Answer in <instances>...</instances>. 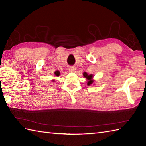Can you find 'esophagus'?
I'll return each instance as SVG.
<instances>
[{"label": "esophagus", "instance_id": "esophagus-1", "mask_svg": "<svg viewBox=\"0 0 146 146\" xmlns=\"http://www.w3.org/2000/svg\"><path fill=\"white\" fill-rule=\"evenodd\" d=\"M76 68L75 66H70L69 68V71L70 72H75Z\"/></svg>", "mask_w": 146, "mask_h": 146}]
</instances>
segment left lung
<instances>
[{
    "instance_id": "obj_1",
    "label": "left lung",
    "mask_w": 146,
    "mask_h": 146,
    "mask_svg": "<svg viewBox=\"0 0 146 146\" xmlns=\"http://www.w3.org/2000/svg\"><path fill=\"white\" fill-rule=\"evenodd\" d=\"M83 76L85 77L86 80V83H87V85L88 86H90L92 85L94 82V80H93V78H94V75L92 74H90V75H88V74L86 72H84L83 73Z\"/></svg>"
}]
</instances>
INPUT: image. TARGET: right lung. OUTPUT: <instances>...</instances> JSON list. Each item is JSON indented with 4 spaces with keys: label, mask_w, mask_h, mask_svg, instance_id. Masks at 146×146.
I'll use <instances>...</instances> for the list:
<instances>
[{
    "label": "right lung",
    "mask_w": 146,
    "mask_h": 146,
    "mask_svg": "<svg viewBox=\"0 0 146 146\" xmlns=\"http://www.w3.org/2000/svg\"><path fill=\"white\" fill-rule=\"evenodd\" d=\"M54 73L55 76H60V71H56ZM52 81L54 82V80H52Z\"/></svg>",
    "instance_id": "add662e5"
}]
</instances>
